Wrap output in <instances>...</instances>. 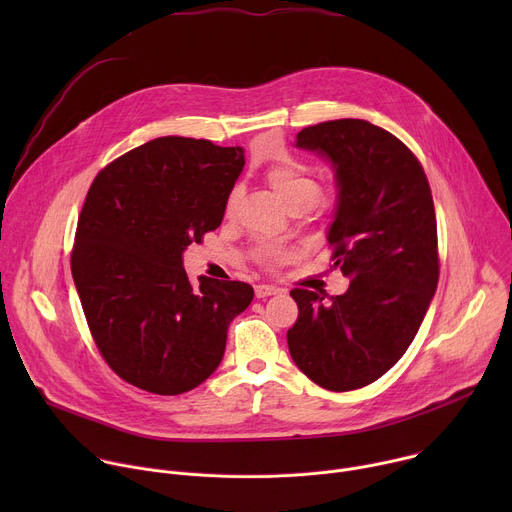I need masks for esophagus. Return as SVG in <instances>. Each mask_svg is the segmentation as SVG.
Here are the masks:
<instances>
[{"label":"esophagus","instance_id":"1","mask_svg":"<svg viewBox=\"0 0 512 512\" xmlns=\"http://www.w3.org/2000/svg\"><path fill=\"white\" fill-rule=\"evenodd\" d=\"M279 287H275V285H269V283H259V285H255V296L261 300V298H269V296H275V294H279Z\"/></svg>","mask_w":512,"mask_h":512}]
</instances>
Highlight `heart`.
<instances>
[{"mask_svg": "<svg viewBox=\"0 0 512 512\" xmlns=\"http://www.w3.org/2000/svg\"><path fill=\"white\" fill-rule=\"evenodd\" d=\"M267 180L273 186V190L279 194V198L289 206V208H308L316 202V198L320 196V182L318 178L302 164L298 162H283L277 164L273 168H269L267 172ZM237 200V190L231 192L229 200H227V210H231L235 206ZM285 253L277 247H271L263 253V259L267 263H275L283 257Z\"/></svg>", "mask_w": 512, "mask_h": 512, "instance_id": "b5f03b06", "label": "heart"}]
</instances>
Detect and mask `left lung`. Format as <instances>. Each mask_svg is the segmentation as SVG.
<instances>
[{
	"label": "left lung",
	"instance_id": "1",
	"mask_svg": "<svg viewBox=\"0 0 512 512\" xmlns=\"http://www.w3.org/2000/svg\"><path fill=\"white\" fill-rule=\"evenodd\" d=\"M296 148L320 154L334 170L326 239L350 285L336 298L291 289L300 314L287 346L316 385L352 391L405 354L431 304L440 277L433 198L407 145L364 119L310 125Z\"/></svg>",
	"mask_w": 512,
	"mask_h": 512
}]
</instances>
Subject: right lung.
I'll return each mask as SVG.
<instances>
[{
    "label": "right lung",
    "mask_w": 512,
    "mask_h": 512,
    "mask_svg": "<svg viewBox=\"0 0 512 512\" xmlns=\"http://www.w3.org/2000/svg\"><path fill=\"white\" fill-rule=\"evenodd\" d=\"M245 150L208 139L158 137L95 178L70 269L97 348L127 383L180 395L223 360L229 324L253 287L182 267L190 243L221 227Z\"/></svg>",
    "instance_id": "right-lung-1"
}]
</instances>
